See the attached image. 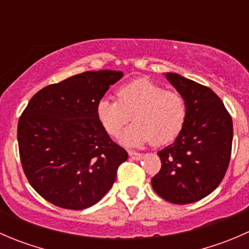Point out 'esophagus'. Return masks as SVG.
<instances>
[{
    "mask_svg": "<svg viewBox=\"0 0 249 249\" xmlns=\"http://www.w3.org/2000/svg\"><path fill=\"white\" fill-rule=\"evenodd\" d=\"M129 157L131 158L132 160H141L142 159V154L137 152H129Z\"/></svg>",
    "mask_w": 249,
    "mask_h": 249,
    "instance_id": "esophagus-1",
    "label": "esophagus"
}]
</instances>
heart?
<instances>
[{
	"label": "heart",
	"mask_w": 249,
	"mask_h": 249,
	"mask_svg": "<svg viewBox=\"0 0 249 249\" xmlns=\"http://www.w3.org/2000/svg\"><path fill=\"white\" fill-rule=\"evenodd\" d=\"M118 101L104 99L96 105L100 124L110 136H119L125 125L134 124L125 131L120 142L126 147H140L148 142L167 144L177 139L187 117V107L179 94L149 79H135L122 85Z\"/></svg>",
	"instance_id": "heart-1"
}]
</instances>
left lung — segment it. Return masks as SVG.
<instances>
[{"mask_svg":"<svg viewBox=\"0 0 249 249\" xmlns=\"http://www.w3.org/2000/svg\"><path fill=\"white\" fill-rule=\"evenodd\" d=\"M164 74L184 100L187 117L177 139L158 152L161 169L152 178V187L166 201L185 205L210 195L224 178L232 119L210 88L173 72Z\"/></svg>","mask_w":249,"mask_h":249,"instance_id":"left-lung-1","label":"left lung"}]
</instances>
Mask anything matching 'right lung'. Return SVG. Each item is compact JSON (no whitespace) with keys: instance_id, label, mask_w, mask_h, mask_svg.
Returning a JSON list of instances; mask_svg holds the SVG:
<instances>
[{"instance_id":"right-lung-1","label":"right lung","mask_w":249,"mask_h":249,"mask_svg":"<svg viewBox=\"0 0 249 249\" xmlns=\"http://www.w3.org/2000/svg\"><path fill=\"white\" fill-rule=\"evenodd\" d=\"M120 71H88L39 90L18 123L22 169L47 201L84 210L108 193L126 150L109 139L96 105Z\"/></svg>"}]
</instances>
